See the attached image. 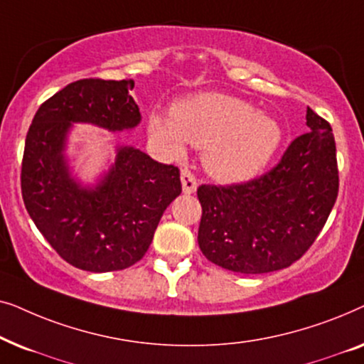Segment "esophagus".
I'll use <instances>...</instances> for the list:
<instances>
[{"instance_id": "esophagus-1", "label": "esophagus", "mask_w": 364, "mask_h": 364, "mask_svg": "<svg viewBox=\"0 0 364 364\" xmlns=\"http://www.w3.org/2000/svg\"><path fill=\"white\" fill-rule=\"evenodd\" d=\"M181 181H182L183 193H193L197 191V177L193 176L188 168H183L181 172Z\"/></svg>"}]
</instances>
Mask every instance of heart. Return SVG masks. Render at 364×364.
<instances>
[{
	"label": "heart",
	"mask_w": 364,
	"mask_h": 364,
	"mask_svg": "<svg viewBox=\"0 0 364 364\" xmlns=\"http://www.w3.org/2000/svg\"><path fill=\"white\" fill-rule=\"evenodd\" d=\"M149 132L172 156L182 157L187 142L205 147L208 173L222 182H243L257 176L280 146L275 119L243 99L202 92L173 106L172 114L152 112Z\"/></svg>",
	"instance_id": "obj_1"
}]
</instances>
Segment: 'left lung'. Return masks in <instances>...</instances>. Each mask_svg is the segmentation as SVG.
I'll return each mask as SVG.
<instances>
[{
    "label": "left lung",
    "instance_id": "8db88e82",
    "mask_svg": "<svg viewBox=\"0 0 364 364\" xmlns=\"http://www.w3.org/2000/svg\"><path fill=\"white\" fill-rule=\"evenodd\" d=\"M310 131L258 178L200 186L198 247L227 270L255 275L290 267L325 227L338 197L336 144L325 119L306 109Z\"/></svg>",
    "mask_w": 364,
    "mask_h": 364
}]
</instances>
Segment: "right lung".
Returning a JSON list of instances; mask_svg holds the SVG:
<instances>
[{"label":"right lung","mask_w":364,"mask_h":364,"mask_svg":"<svg viewBox=\"0 0 364 364\" xmlns=\"http://www.w3.org/2000/svg\"><path fill=\"white\" fill-rule=\"evenodd\" d=\"M132 79H81L49 97L29 126L21 192L29 217L59 257L86 272L132 267L146 255L162 213L181 196L177 167L117 146L116 161L94 187H82L64 157L73 122L117 132L134 129L141 112Z\"/></svg>","instance_id":"obj_1"}]
</instances>
